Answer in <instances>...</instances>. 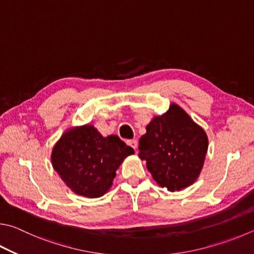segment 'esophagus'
<instances>
[{
	"instance_id": "esophagus-1",
	"label": "esophagus",
	"mask_w": 254,
	"mask_h": 254,
	"mask_svg": "<svg viewBox=\"0 0 254 254\" xmlns=\"http://www.w3.org/2000/svg\"><path fill=\"white\" fill-rule=\"evenodd\" d=\"M127 145H128V146H131V147H132V149L136 150L137 142H136L135 140H127Z\"/></svg>"
}]
</instances>
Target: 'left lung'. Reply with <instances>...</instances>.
Listing matches in <instances>:
<instances>
[{"label": "left lung", "instance_id": "8db88e82", "mask_svg": "<svg viewBox=\"0 0 254 254\" xmlns=\"http://www.w3.org/2000/svg\"><path fill=\"white\" fill-rule=\"evenodd\" d=\"M207 136L191 118L172 104L147 124L139 141V155L160 187L181 190L195 181L203 167Z\"/></svg>", "mask_w": 254, "mask_h": 254}]
</instances>
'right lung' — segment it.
Returning <instances> with one entry per match:
<instances>
[{
    "instance_id": "obj_1",
    "label": "right lung",
    "mask_w": 254,
    "mask_h": 254,
    "mask_svg": "<svg viewBox=\"0 0 254 254\" xmlns=\"http://www.w3.org/2000/svg\"><path fill=\"white\" fill-rule=\"evenodd\" d=\"M134 153L119 136L103 137L92 126L67 131L55 144L52 164L66 186L80 195L99 197L112 186L119 165Z\"/></svg>"
}]
</instances>
